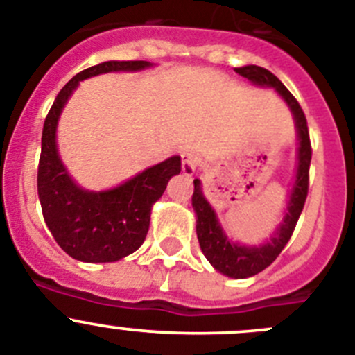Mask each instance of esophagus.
Instances as JSON below:
<instances>
[{
	"label": "esophagus",
	"mask_w": 355,
	"mask_h": 355,
	"mask_svg": "<svg viewBox=\"0 0 355 355\" xmlns=\"http://www.w3.org/2000/svg\"><path fill=\"white\" fill-rule=\"evenodd\" d=\"M196 164L198 157L194 152H184L182 154V171H184V175L191 177L194 173V170H196Z\"/></svg>",
	"instance_id": "obj_1"
}]
</instances>
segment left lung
<instances>
[{
	"label": "left lung",
	"instance_id": "1",
	"mask_svg": "<svg viewBox=\"0 0 355 355\" xmlns=\"http://www.w3.org/2000/svg\"><path fill=\"white\" fill-rule=\"evenodd\" d=\"M237 74L249 79L254 86L261 88H274L285 104L288 106L290 113L293 116L297 130V166L295 178H293L292 189L288 193L283 219L274 230L272 235L265 242L258 245H245L241 242H233L223 230L221 223L217 219L216 210L212 209L205 194L201 191L200 178H194V193H193V209L196 214V235L200 242L201 253L205 254L217 272L225 274L235 279H244L254 274L267 269L283 251L286 242L292 237L293 228L297 225V219L304 209V201L308 196V173L309 162H311V143H309L308 123L302 113L299 102L295 101L292 94L286 90V86L267 69H261L258 65H245L235 69Z\"/></svg>",
	"mask_w": 355,
	"mask_h": 355
}]
</instances>
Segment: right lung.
Masks as SVG:
<instances>
[{"mask_svg":"<svg viewBox=\"0 0 355 355\" xmlns=\"http://www.w3.org/2000/svg\"><path fill=\"white\" fill-rule=\"evenodd\" d=\"M150 62H104L70 79L44 122L42 154L38 162V200L54 241L69 257L86 263L118 261L145 242L150 214L173 175L180 173V157L166 159L116 187L85 189L70 177L60 157L56 130L62 111L79 81L107 72H139Z\"/></svg>","mask_w":355,"mask_h":355,"instance_id":"right-lung-1","label":"right lung"}]
</instances>
